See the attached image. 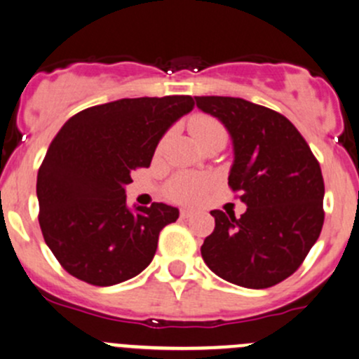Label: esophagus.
Segmentation results:
<instances>
[{"label":"esophagus","mask_w":359,"mask_h":359,"mask_svg":"<svg viewBox=\"0 0 359 359\" xmlns=\"http://www.w3.org/2000/svg\"><path fill=\"white\" fill-rule=\"evenodd\" d=\"M191 215H193V212H191V210H187V208L180 210V217H182V219H189Z\"/></svg>","instance_id":"34e87169"}]
</instances>
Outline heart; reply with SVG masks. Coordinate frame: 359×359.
I'll return each mask as SVG.
<instances>
[{"mask_svg":"<svg viewBox=\"0 0 359 359\" xmlns=\"http://www.w3.org/2000/svg\"><path fill=\"white\" fill-rule=\"evenodd\" d=\"M189 130L194 139L201 144L208 142L212 139H226V130L217 119L205 114H196L189 119ZM212 180L205 177H194L189 173H180L173 177L166 186V194L173 201L180 203H196L201 200L205 191L208 189Z\"/></svg>","mask_w":359,"mask_h":359,"instance_id":"b5f03b06","label":"heart"}]
</instances>
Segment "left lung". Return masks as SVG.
I'll list each match as a JSON object with an SVG mask.
<instances>
[{
  "label": "left lung",
  "mask_w": 359,
  "mask_h": 359,
  "mask_svg": "<svg viewBox=\"0 0 359 359\" xmlns=\"http://www.w3.org/2000/svg\"><path fill=\"white\" fill-rule=\"evenodd\" d=\"M198 109L219 119L233 140L229 186L247 212L213 210L205 240L206 266L229 283L269 288L292 276L323 227L325 184L318 159L280 112L236 97H194Z\"/></svg>",
  "instance_id": "8db88e82"
}]
</instances>
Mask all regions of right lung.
<instances>
[{
	"label": "right lung",
	"mask_w": 359,
	"mask_h": 359,
	"mask_svg": "<svg viewBox=\"0 0 359 359\" xmlns=\"http://www.w3.org/2000/svg\"><path fill=\"white\" fill-rule=\"evenodd\" d=\"M193 107L189 95L119 99L64 123L39 166L36 194L43 238L69 274L111 287L149 266L159 231L179 219V208H128L125 187Z\"/></svg>",
	"instance_id": "add662e5"
}]
</instances>
